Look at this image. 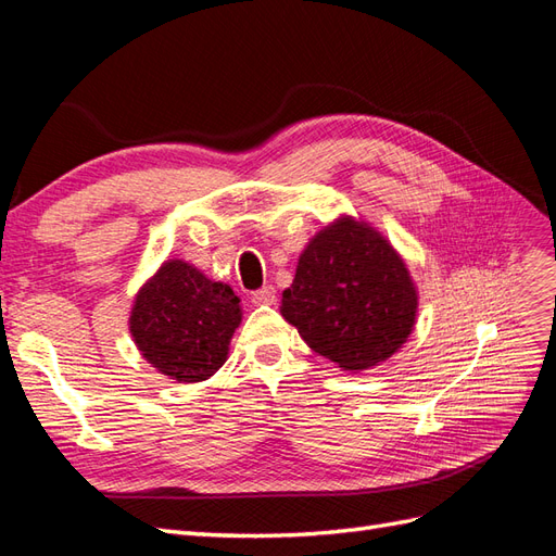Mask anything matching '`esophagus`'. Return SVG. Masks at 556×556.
I'll return each instance as SVG.
<instances>
[{"mask_svg":"<svg viewBox=\"0 0 556 556\" xmlns=\"http://www.w3.org/2000/svg\"><path fill=\"white\" fill-rule=\"evenodd\" d=\"M252 304H255V306H271V304H276V288H271V285H266V288L257 290L255 294H252Z\"/></svg>","mask_w":556,"mask_h":556,"instance_id":"34e87169","label":"esophagus"}]
</instances>
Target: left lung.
I'll return each instance as SVG.
<instances>
[{
    "label": "left lung",
    "instance_id": "obj_1",
    "mask_svg": "<svg viewBox=\"0 0 556 556\" xmlns=\"http://www.w3.org/2000/svg\"><path fill=\"white\" fill-rule=\"evenodd\" d=\"M417 304L396 248L371 223L341 215L301 250L280 315L317 355L357 374L403 348L417 323Z\"/></svg>",
    "mask_w": 556,
    "mask_h": 556
}]
</instances>
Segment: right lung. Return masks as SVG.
<instances>
[{"label": "right lung", "mask_w": 556, "mask_h": 556, "mask_svg": "<svg viewBox=\"0 0 556 556\" xmlns=\"http://www.w3.org/2000/svg\"><path fill=\"white\" fill-rule=\"evenodd\" d=\"M241 319V299L227 282L174 257L162 262L134 296L129 333L157 374L201 382L227 362Z\"/></svg>", "instance_id": "add662e5"}]
</instances>
